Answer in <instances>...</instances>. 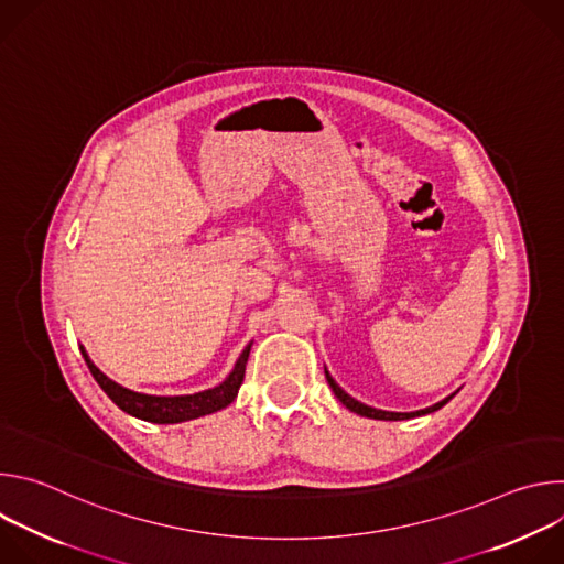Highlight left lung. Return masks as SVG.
Returning a JSON list of instances; mask_svg holds the SVG:
<instances>
[{
	"instance_id": "left-lung-1",
	"label": "left lung",
	"mask_w": 564,
	"mask_h": 564,
	"mask_svg": "<svg viewBox=\"0 0 564 564\" xmlns=\"http://www.w3.org/2000/svg\"><path fill=\"white\" fill-rule=\"evenodd\" d=\"M326 379H328V383H330L333 392L337 394V399L341 401V404H344L348 411H352V413H357V415H361V417H370V420H388V422H397V420H411V417L429 415V413L440 411L444 404H448V401L455 397V392H453V394H448L446 399L437 401V404H433V406H429V409H424V411H415V413H390V411H379V409H372V406L361 404V401H357V399H355V397H350L344 388H339V383L330 377V372H328V370H326Z\"/></svg>"
}]
</instances>
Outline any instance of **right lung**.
Returning a JSON list of instances; mask_svg holds the SVG:
<instances>
[{
	"instance_id": "right-lung-1",
	"label": "right lung",
	"mask_w": 564,
	"mask_h": 564,
	"mask_svg": "<svg viewBox=\"0 0 564 564\" xmlns=\"http://www.w3.org/2000/svg\"><path fill=\"white\" fill-rule=\"evenodd\" d=\"M250 348L252 344L246 346V350L240 352L238 361L234 364V370L225 377L223 383L203 390V392H194V394H174V397H160V394H144V392H135L129 390L120 383H116L113 379H109L87 355V350L79 346L83 350V357L94 375V379L100 383V388L109 394V399L118 409H122L124 413L144 420V422H153V424H178V422H187V420H196L203 415H212L225 406H229L234 397L238 394L240 383H243L246 377V364L250 357Z\"/></svg>"
}]
</instances>
